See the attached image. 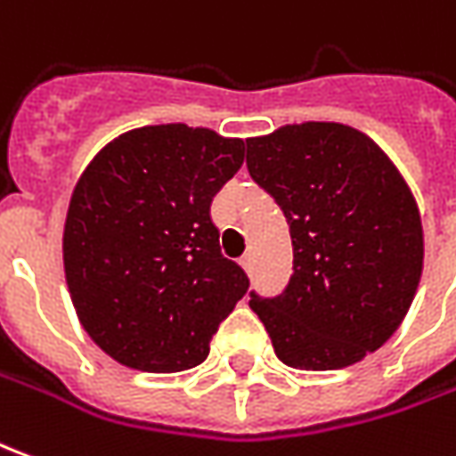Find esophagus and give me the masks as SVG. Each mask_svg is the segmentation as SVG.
Returning <instances> with one entry per match:
<instances>
[{
    "label": "esophagus",
    "instance_id": "34e87169",
    "mask_svg": "<svg viewBox=\"0 0 456 456\" xmlns=\"http://www.w3.org/2000/svg\"><path fill=\"white\" fill-rule=\"evenodd\" d=\"M240 265H241V269L249 274V272H252V254H244V256L240 259Z\"/></svg>",
    "mask_w": 456,
    "mask_h": 456
}]
</instances>
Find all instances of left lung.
I'll return each instance as SVG.
<instances>
[{"label": "left lung", "mask_w": 456, "mask_h": 456, "mask_svg": "<svg viewBox=\"0 0 456 456\" xmlns=\"http://www.w3.org/2000/svg\"><path fill=\"white\" fill-rule=\"evenodd\" d=\"M247 169L287 216L294 272L249 306L294 370H342L397 332L424 265L422 216L395 162L364 132L287 124L247 139Z\"/></svg>", "instance_id": "obj_1"}]
</instances>
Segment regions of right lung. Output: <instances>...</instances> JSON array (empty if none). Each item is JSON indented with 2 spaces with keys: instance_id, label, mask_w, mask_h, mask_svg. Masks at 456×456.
<instances>
[{
  "instance_id": "obj_1",
  "label": "right lung",
  "mask_w": 456,
  "mask_h": 456,
  "mask_svg": "<svg viewBox=\"0 0 456 456\" xmlns=\"http://www.w3.org/2000/svg\"><path fill=\"white\" fill-rule=\"evenodd\" d=\"M241 162V139L154 124L111 139L86 164L64 222V277L85 332L124 367L202 364L249 289L209 216Z\"/></svg>"
}]
</instances>
